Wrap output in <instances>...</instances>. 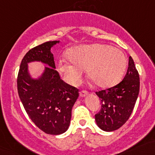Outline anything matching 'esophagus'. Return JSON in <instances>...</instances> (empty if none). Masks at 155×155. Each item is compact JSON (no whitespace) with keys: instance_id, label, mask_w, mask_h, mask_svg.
<instances>
[{"instance_id":"obj_1","label":"esophagus","mask_w":155,"mask_h":155,"mask_svg":"<svg viewBox=\"0 0 155 155\" xmlns=\"http://www.w3.org/2000/svg\"><path fill=\"white\" fill-rule=\"evenodd\" d=\"M87 94H88L87 91H81L79 92V95H80L81 97L86 96Z\"/></svg>"}]
</instances>
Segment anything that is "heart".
Returning a JSON list of instances; mask_svg holds the SVG:
<instances>
[{
    "label": "heart",
    "mask_w": 155,
    "mask_h": 155,
    "mask_svg": "<svg viewBox=\"0 0 155 155\" xmlns=\"http://www.w3.org/2000/svg\"><path fill=\"white\" fill-rule=\"evenodd\" d=\"M57 62V70L64 80L72 86L81 82L85 70L95 85L108 88L115 85L123 76L127 59L118 48L102 43L85 44L71 48Z\"/></svg>",
    "instance_id": "1"
}]
</instances>
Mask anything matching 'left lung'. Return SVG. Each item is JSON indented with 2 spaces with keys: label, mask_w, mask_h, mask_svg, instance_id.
Listing matches in <instances>:
<instances>
[{
  "label": "left lung",
  "mask_w": 155,
  "mask_h": 155,
  "mask_svg": "<svg viewBox=\"0 0 155 155\" xmlns=\"http://www.w3.org/2000/svg\"><path fill=\"white\" fill-rule=\"evenodd\" d=\"M140 90V78L133 59L129 57V65L124 79L113 87L96 92L101 100V110L95 115L101 130L112 132L122 127L132 113Z\"/></svg>",
  "instance_id": "obj_1"
}]
</instances>
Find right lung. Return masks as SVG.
<instances>
[{
  "label": "right lung",
  "instance_id": "1",
  "mask_svg": "<svg viewBox=\"0 0 155 155\" xmlns=\"http://www.w3.org/2000/svg\"><path fill=\"white\" fill-rule=\"evenodd\" d=\"M59 41H48L25 54L18 72V91L31 120L40 130L50 135H60L68 130L71 110L79 97V90L60 79L56 71L51 48ZM41 61L47 65L38 79L28 72V63Z\"/></svg>",
  "mask_w": 155,
  "mask_h": 155
}]
</instances>
